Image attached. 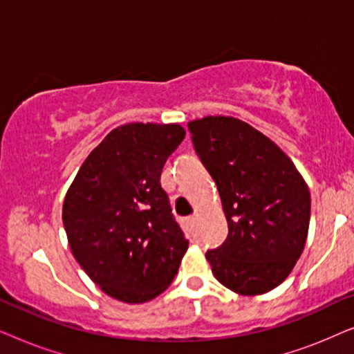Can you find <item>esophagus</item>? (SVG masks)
Listing matches in <instances>:
<instances>
[{"label":"esophagus","mask_w":354,"mask_h":354,"mask_svg":"<svg viewBox=\"0 0 354 354\" xmlns=\"http://www.w3.org/2000/svg\"><path fill=\"white\" fill-rule=\"evenodd\" d=\"M187 222H188V224H193V217H188Z\"/></svg>","instance_id":"1"}]
</instances>
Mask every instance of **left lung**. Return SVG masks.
I'll list each match as a JSON object with an SVG mask.
<instances>
[{"instance_id":"8db88e82","label":"left lung","mask_w":354,"mask_h":354,"mask_svg":"<svg viewBox=\"0 0 354 354\" xmlns=\"http://www.w3.org/2000/svg\"><path fill=\"white\" fill-rule=\"evenodd\" d=\"M188 130L229 225L224 243L206 253L212 274L235 293L269 292L288 277L306 243V182L272 140L243 120L209 115Z\"/></svg>"}]
</instances>
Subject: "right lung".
Returning <instances> with one entry per match:
<instances>
[{
	"instance_id": "add662e5",
	"label": "right lung",
	"mask_w": 354,
	"mask_h": 354,
	"mask_svg": "<svg viewBox=\"0 0 354 354\" xmlns=\"http://www.w3.org/2000/svg\"><path fill=\"white\" fill-rule=\"evenodd\" d=\"M185 137L178 124H125L106 135L77 172L62 206L72 254L119 301L145 303L176 277L188 240L161 172Z\"/></svg>"
}]
</instances>
